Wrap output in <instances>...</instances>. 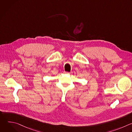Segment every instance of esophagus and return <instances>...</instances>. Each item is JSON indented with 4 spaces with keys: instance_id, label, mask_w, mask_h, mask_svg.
<instances>
[{
    "instance_id": "esophagus-1",
    "label": "esophagus",
    "mask_w": 132,
    "mask_h": 132,
    "mask_svg": "<svg viewBox=\"0 0 132 132\" xmlns=\"http://www.w3.org/2000/svg\"><path fill=\"white\" fill-rule=\"evenodd\" d=\"M64 73H68V74H70V73H72V72H66V71H64Z\"/></svg>"
}]
</instances>
